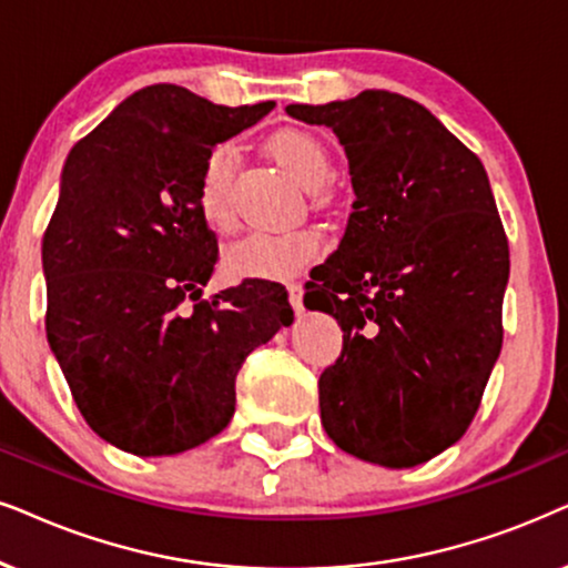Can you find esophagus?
<instances>
[{
    "label": "esophagus",
    "instance_id": "esophagus-1",
    "mask_svg": "<svg viewBox=\"0 0 568 568\" xmlns=\"http://www.w3.org/2000/svg\"><path fill=\"white\" fill-rule=\"evenodd\" d=\"M302 294H305L302 284H290V305L294 307V313H302Z\"/></svg>",
    "mask_w": 568,
    "mask_h": 568
}]
</instances>
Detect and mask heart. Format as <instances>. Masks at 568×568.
I'll list each match as a JSON object with an SVG mask.
<instances>
[{
	"instance_id": "heart-1",
	"label": "heart",
	"mask_w": 568,
	"mask_h": 568,
	"mask_svg": "<svg viewBox=\"0 0 568 568\" xmlns=\"http://www.w3.org/2000/svg\"><path fill=\"white\" fill-rule=\"evenodd\" d=\"M268 153L282 164L302 187H321L331 174V153L321 138L300 128L276 130L268 138ZM237 153L234 145L219 143L205 153L197 174V209L205 224L216 232L232 226L230 185ZM321 234L313 226L290 232H255L234 242L224 255V271L230 278H268L282 282L302 274L318 257Z\"/></svg>"
}]
</instances>
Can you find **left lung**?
<instances>
[{
  "instance_id": "1",
  "label": "left lung",
  "mask_w": 568,
  "mask_h": 568,
  "mask_svg": "<svg viewBox=\"0 0 568 568\" xmlns=\"http://www.w3.org/2000/svg\"><path fill=\"white\" fill-rule=\"evenodd\" d=\"M286 114L336 132L355 203L305 307L334 315L342 357L318 381L328 438L415 467L464 436L500 355L509 242L483 161L407 95L363 91Z\"/></svg>"
}]
</instances>
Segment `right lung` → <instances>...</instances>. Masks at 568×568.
<instances>
[{
  "mask_svg": "<svg viewBox=\"0 0 568 568\" xmlns=\"http://www.w3.org/2000/svg\"><path fill=\"white\" fill-rule=\"evenodd\" d=\"M274 106L140 88L64 161L41 245L47 338L80 415L122 452L172 456L224 430L245 357L294 321L263 278L184 307L219 257L197 209L205 153Z\"/></svg>",
  "mask_w": 568,
  "mask_h": 568,
  "instance_id": "add662e5",
  "label": "right lung"
}]
</instances>
